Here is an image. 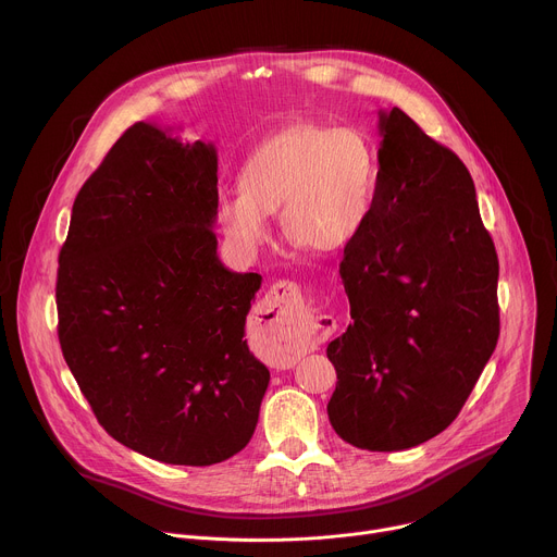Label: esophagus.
Wrapping results in <instances>:
<instances>
[{"label": "esophagus", "mask_w": 557, "mask_h": 557, "mask_svg": "<svg viewBox=\"0 0 557 557\" xmlns=\"http://www.w3.org/2000/svg\"><path fill=\"white\" fill-rule=\"evenodd\" d=\"M267 312H271V320L267 324L275 346H304L317 333L314 317L306 308L301 290L295 282L280 280L271 286L267 295Z\"/></svg>", "instance_id": "esophagus-1"}]
</instances>
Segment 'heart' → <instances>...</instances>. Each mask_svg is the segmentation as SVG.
<instances>
[{
  "instance_id": "obj_1",
  "label": "heart",
  "mask_w": 557,
  "mask_h": 557,
  "mask_svg": "<svg viewBox=\"0 0 557 557\" xmlns=\"http://www.w3.org/2000/svg\"><path fill=\"white\" fill-rule=\"evenodd\" d=\"M240 189L218 196V220L245 253L271 237L282 213L288 240L314 253L348 249L363 233L376 198V158L355 129L295 121L269 134L245 158Z\"/></svg>"
}]
</instances>
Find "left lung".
<instances>
[{
    "label": "left lung",
    "mask_w": 557,
    "mask_h": 557,
    "mask_svg": "<svg viewBox=\"0 0 557 557\" xmlns=\"http://www.w3.org/2000/svg\"><path fill=\"white\" fill-rule=\"evenodd\" d=\"M372 215L344 249L348 331L329 344L335 432L370 451L441 434L500 335L498 256L460 158L404 110L379 112Z\"/></svg>",
    "instance_id": "1"
}]
</instances>
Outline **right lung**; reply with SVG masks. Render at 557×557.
I'll use <instances>...</instances> for the list:
<instances>
[{
	"mask_svg": "<svg viewBox=\"0 0 557 557\" xmlns=\"http://www.w3.org/2000/svg\"><path fill=\"white\" fill-rule=\"evenodd\" d=\"M218 153L132 125L72 205L59 253L63 359L106 432L170 465L251 441L269 368L245 339L262 275L218 258Z\"/></svg>",
	"mask_w": 557,
	"mask_h": 557,
	"instance_id": "obj_1",
	"label": "right lung"
}]
</instances>
